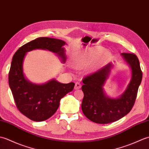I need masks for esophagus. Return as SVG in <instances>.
Segmentation results:
<instances>
[{"instance_id":"1","label":"esophagus","mask_w":149,"mask_h":149,"mask_svg":"<svg viewBox=\"0 0 149 149\" xmlns=\"http://www.w3.org/2000/svg\"><path fill=\"white\" fill-rule=\"evenodd\" d=\"M81 88V84L80 83H78V82H77V83H75V90H77V89H80V88Z\"/></svg>"}]
</instances>
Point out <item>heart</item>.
I'll use <instances>...</instances> for the list:
<instances>
[{
  "label": "heart",
  "mask_w": 149,
  "mask_h": 149,
  "mask_svg": "<svg viewBox=\"0 0 149 149\" xmlns=\"http://www.w3.org/2000/svg\"><path fill=\"white\" fill-rule=\"evenodd\" d=\"M111 54L102 47H95L85 50L79 55L74 61V65L77 68H83L94 61L91 70L94 71L106 65L111 59Z\"/></svg>",
  "instance_id": "heart-1"
}]
</instances>
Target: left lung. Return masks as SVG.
Wrapping results in <instances>:
<instances>
[{"label":"left lung","mask_w":149,"mask_h":149,"mask_svg":"<svg viewBox=\"0 0 149 149\" xmlns=\"http://www.w3.org/2000/svg\"><path fill=\"white\" fill-rule=\"evenodd\" d=\"M121 55L131 69V79L126 90L119 97L110 98L104 91V86L113 66L111 63L83 80L82 111L88 119L95 123L105 124L116 122L130 112L134 104L142 79L140 62L134 54L123 52Z\"/></svg>","instance_id":"obj_1"}]
</instances>
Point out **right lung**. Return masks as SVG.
<instances>
[{
  "label": "right lung",
  "mask_w": 149,
  "mask_h": 149,
  "mask_svg": "<svg viewBox=\"0 0 149 149\" xmlns=\"http://www.w3.org/2000/svg\"><path fill=\"white\" fill-rule=\"evenodd\" d=\"M64 41L41 37L19 48L13 57L9 72V85L18 109L28 118L42 122L51 117L59 106L60 100L73 90L74 83L63 84L52 79L42 84L31 83L25 77L23 62L26 53L34 49L48 50L66 61Z\"/></svg>",
  "instance_id": "obj_1"
}]
</instances>
